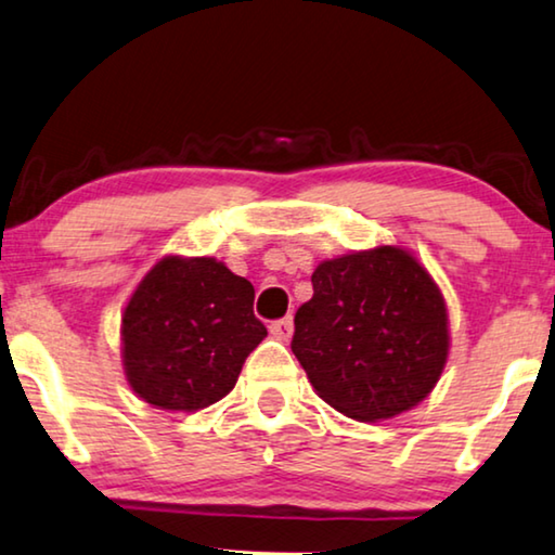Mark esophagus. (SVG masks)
Segmentation results:
<instances>
[{
	"instance_id": "1",
	"label": "esophagus",
	"mask_w": 555,
	"mask_h": 555,
	"mask_svg": "<svg viewBox=\"0 0 555 555\" xmlns=\"http://www.w3.org/2000/svg\"><path fill=\"white\" fill-rule=\"evenodd\" d=\"M270 333L272 337H278V340H291L293 335V318H280L275 323H270Z\"/></svg>"
}]
</instances>
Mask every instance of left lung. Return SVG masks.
Returning a JSON list of instances; mask_svg holds the SVG:
<instances>
[{
	"instance_id": "left-lung-1",
	"label": "left lung",
	"mask_w": 555,
	"mask_h": 555,
	"mask_svg": "<svg viewBox=\"0 0 555 555\" xmlns=\"http://www.w3.org/2000/svg\"><path fill=\"white\" fill-rule=\"evenodd\" d=\"M293 352L327 405L356 421L411 411L436 388L451 335L436 280L403 247L320 262Z\"/></svg>"
}]
</instances>
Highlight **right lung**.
I'll list each match as a JSON object with an SVG mask.
<instances>
[{"label":"right lung","mask_w":555,"mask_h":555,"mask_svg":"<svg viewBox=\"0 0 555 555\" xmlns=\"http://www.w3.org/2000/svg\"><path fill=\"white\" fill-rule=\"evenodd\" d=\"M255 287L215 258L167 255L122 312L130 388L163 411H199L235 388L245 358L268 335Z\"/></svg>","instance_id":"right-lung-1"}]
</instances>
